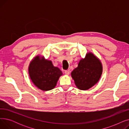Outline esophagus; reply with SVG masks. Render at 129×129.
I'll use <instances>...</instances> for the list:
<instances>
[{
    "mask_svg": "<svg viewBox=\"0 0 129 129\" xmlns=\"http://www.w3.org/2000/svg\"><path fill=\"white\" fill-rule=\"evenodd\" d=\"M70 70H67V71H65V74L66 75H70Z\"/></svg>",
    "mask_w": 129,
    "mask_h": 129,
    "instance_id": "34e87169",
    "label": "esophagus"
}]
</instances>
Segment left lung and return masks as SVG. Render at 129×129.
Masks as SVG:
<instances>
[{
    "instance_id": "8db88e82",
    "label": "left lung",
    "mask_w": 129,
    "mask_h": 129,
    "mask_svg": "<svg viewBox=\"0 0 129 129\" xmlns=\"http://www.w3.org/2000/svg\"><path fill=\"white\" fill-rule=\"evenodd\" d=\"M103 67L100 60L90 52L81 59L78 66L71 73L74 83L80 90H86L95 85L102 75Z\"/></svg>"
}]
</instances>
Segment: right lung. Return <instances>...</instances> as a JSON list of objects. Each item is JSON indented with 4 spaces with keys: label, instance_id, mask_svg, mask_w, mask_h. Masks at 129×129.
Instances as JSON below:
<instances>
[{
    "label": "right lung",
    "instance_id": "add662e5",
    "mask_svg": "<svg viewBox=\"0 0 129 129\" xmlns=\"http://www.w3.org/2000/svg\"><path fill=\"white\" fill-rule=\"evenodd\" d=\"M28 73L33 84L43 91L54 88L59 78L63 75L57 67L54 66L51 60L41 55H38L31 60Z\"/></svg>",
    "mask_w": 129,
    "mask_h": 129
}]
</instances>
